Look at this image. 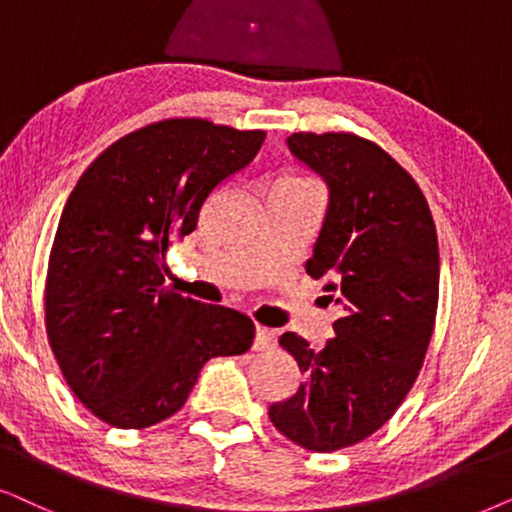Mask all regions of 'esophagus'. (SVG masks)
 <instances>
[{
	"label": "esophagus",
	"instance_id": "esophagus-1",
	"mask_svg": "<svg viewBox=\"0 0 512 512\" xmlns=\"http://www.w3.org/2000/svg\"><path fill=\"white\" fill-rule=\"evenodd\" d=\"M274 346H276L274 332L267 330V327L257 325V330H255V342H252V349H255V351H269V349H274Z\"/></svg>",
	"mask_w": 512,
	"mask_h": 512
}]
</instances>
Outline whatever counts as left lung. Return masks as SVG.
Returning a JSON list of instances; mask_svg holds the SVG:
<instances>
[{"instance_id": "8db88e82", "label": "left lung", "mask_w": 512, "mask_h": 512, "mask_svg": "<svg viewBox=\"0 0 512 512\" xmlns=\"http://www.w3.org/2000/svg\"><path fill=\"white\" fill-rule=\"evenodd\" d=\"M288 149L330 194L306 274L327 278L325 299L342 316L320 351L295 332L278 339L306 379L269 407V419L295 445L335 452L379 431L424 365L438 311V234L417 182L374 142L292 133Z\"/></svg>"}]
</instances>
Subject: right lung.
<instances>
[{
    "mask_svg": "<svg viewBox=\"0 0 512 512\" xmlns=\"http://www.w3.org/2000/svg\"><path fill=\"white\" fill-rule=\"evenodd\" d=\"M267 138L206 119L149 124L107 147L65 203L46 276V335L67 386L114 428L175 414L217 356H241V311L163 288V255Z\"/></svg>",
    "mask_w": 512,
    "mask_h": 512,
    "instance_id": "obj_1",
    "label": "right lung"
}]
</instances>
